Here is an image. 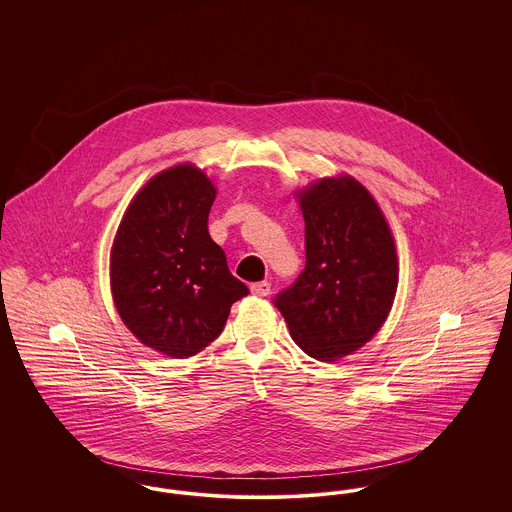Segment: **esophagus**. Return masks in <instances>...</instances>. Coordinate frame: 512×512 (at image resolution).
<instances>
[{
  "instance_id": "obj_1",
  "label": "esophagus",
  "mask_w": 512,
  "mask_h": 512,
  "mask_svg": "<svg viewBox=\"0 0 512 512\" xmlns=\"http://www.w3.org/2000/svg\"><path fill=\"white\" fill-rule=\"evenodd\" d=\"M251 292H253V295H259V297H267L268 293H270V282L263 280V282L251 284Z\"/></svg>"
}]
</instances>
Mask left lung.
<instances>
[{"label": "left lung", "instance_id": "8db88e82", "mask_svg": "<svg viewBox=\"0 0 512 512\" xmlns=\"http://www.w3.org/2000/svg\"><path fill=\"white\" fill-rule=\"evenodd\" d=\"M305 268L274 307L295 343L318 361L349 355L388 317L397 290L390 226L365 188L324 178L301 194Z\"/></svg>", "mask_w": 512, "mask_h": 512}]
</instances>
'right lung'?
<instances>
[{"mask_svg": "<svg viewBox=\"0 0 512 512\" xmlns=\"http://www.w3.org/2000/svg\"><path fill=\"white\" fill-rule=\"evenodd\" d=\"M215 186L192 165L151 178L130 203L111 251V290L128 330L186 359L217 340L249 293L207 230Z\"/></svg>", "mask_w": 512, "mask_h": 512, "instance_id": "add662e5", "label": "right lung"}]
</instances>
